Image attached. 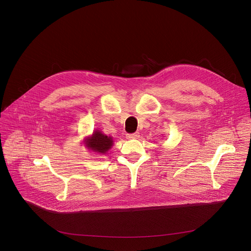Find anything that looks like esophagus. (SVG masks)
I'll return each instance as SVG.
<instances>
[{
    "mask_svg": "<svg viewBox=\"0 0 251 251\" xmlns=\"http://www.w3.org/2000/svg\"><path fill=\"white\" fill-rule=\"evenodd\" d=\"M139 133L138 132H136V133H133V134H127L126 135V138L127 139H137V138H139Z\"/></svg>",
    "mask_w": 251,
    "mask_h": 251,
    "instance_id": "obj_1",
    "label": "esophagus"
}]
</instances>
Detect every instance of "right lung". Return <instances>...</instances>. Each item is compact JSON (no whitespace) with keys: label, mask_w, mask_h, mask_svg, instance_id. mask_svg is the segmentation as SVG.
<instances>
[{"label":"right lung","mask_w":251,"mask_h":251,"mask_svg":"<svg viewBox=\"0 0 251 251\" xmlns=\"http://www.w3.org/2000/svg\"><path fill=\"white\" fill-rule=\"evenodd\" d=\"M84 147L96 155H105L109 152L114 144L113 137L107 136L101 130L95 129L83 139Z\"/></svg>","instance_id":"right-lung-1"}]
</instances>
